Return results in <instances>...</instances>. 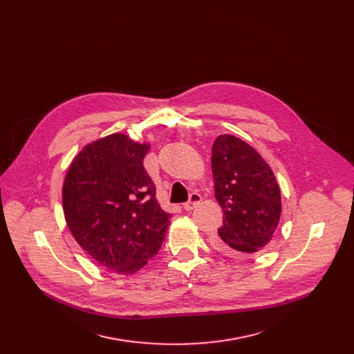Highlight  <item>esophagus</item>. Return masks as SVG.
Returning <instances> with one entry per match:
<instances>
[{
	"mask_svg": "<svg viewBox=\"0 0 354 354\" xmlns=\"http://www.w3.org/2000/svg\"><path fill=\"white\" fill-rule=\"evenodd\" d=\"M201 202H202V196L199 194H196V192H194V194H190L189 201L183 205V207H185V210L190 212V210H194V207H196V205H199Z\"/></svg>",
	"mask_w": 354,
	"mask_h": 354,
	"instance_id": "1",
	"label": "esophagus"
}]
</instances>
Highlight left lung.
I'll list each match as a JSON object with an SVG mask.
<instances>
[{
	"instance_id": "left-lung-1",
	"label": "left lung",
	"mask_w": 354,
	"mask_h": 354,
	"mask_svg": "<svg viewBox=\"0 0 354 354\" xmlns=\"http://www.w3.org/2000/svg\"><path fill=\"white\" fill-rule=\"evenodd\" d=\"M212 171L223 209L217 247L233 255L263 250L281 216V192L271 168L247 142L224 134L213 144Z\"/></svg>"
}]
</instances>
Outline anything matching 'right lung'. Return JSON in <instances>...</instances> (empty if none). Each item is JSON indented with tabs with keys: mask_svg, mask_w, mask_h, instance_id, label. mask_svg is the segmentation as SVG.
<instances>
[{
	"mask_svg": "<svg viewBox=\"0 0 354 354\" xmlns=\"http://www.w3.org/2000/svg\"><path fill=\"white\" fill-rule=\"evenodd\" d=\"M148 144L113 134L84 147L63 183V213L80 247L102 267L128 275L159 251L171 214L144 168Z\"/></svg>",
	"mask_w": 354,
	"mask_h": 354,
	"instance_id": "right-lung-1",
	"label": "right lung"
}]
</instances>
